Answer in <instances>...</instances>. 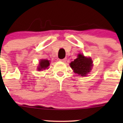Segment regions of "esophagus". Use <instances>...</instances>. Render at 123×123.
Wrapping results in <instances>:
<instances>
[{"mask_svg": "<svg viewBox=\"0 0 123 123\" xmlns=\"http://www.w3.org/2000/svg\"><path fill=\"white\" fill-rule=\"evenodd\" d=\"M60 61L61 62H62L65 63L67 62V58H63V59H62V60H60Z\"/></svg>", "mask_w": 123, "mask_h": 123, "instance_id": "obj_1", "label": "esophagus"}]
</instances>
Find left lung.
<instances>
[{
	"mask_svg": "<svg viewBox=\"0 0 123 123\" xmlns=\"http://www.w3.org/2000/svg\"><path fill=\"white\" fill-rule=\"evenodd\" d=\"M92 59L86 57L82 54H78L77 58L71 62L69 64L74 73L78 74L80 76H86L91 72L93 66Z\"/></svg>",
	"mask_w": 123,
	"mask_h": 123,
	"instance_id": "obj_1",
	"label": "left lung"
}]
</instances>
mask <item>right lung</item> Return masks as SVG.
<instances>
[{
  "label": "right lung",
  "mask_w": 123,
  "mask_h": 123,
  "mask_svg": "<svg viewBox=\"0 0 123 123\" xmlns=\"http://www.w3.org/2000/svg\"><path fill=\"white\" fill-rule=\"evenodd\" d=\"M50 66V61L48 60H41L39 62V66L37 67L38 71H41L43 69H48Z\"/></svg>",
  "instance_id": "1"
}]
</instances>
